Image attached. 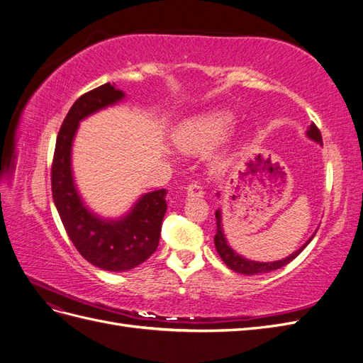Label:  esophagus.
<instances>
[{"label": "esophagus", "mask_w": 363, "mask_h": 363, "mask_svg": "<svg viewBox=\"0 0 363 363\" xmlns=\"http://www.w3.org/2000/svg\"><path fill=\"white\" fill-rule=\"evenodd\" d=\"M186 195L188 196H203L204 191H203V186L200 183H191L188 188H186Z\"/></svg>", "instance_id": "esophagus-1"}]
</instances>
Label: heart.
Wrapping results in <instances>:
<instances>
[{
    "instance_id": "1",
    "label": "heart",
    "mask_w": 363,
    "mask_h": 363,
    "mask_svg": "<svg viewBox=\"0 0 363 363\" xmlns=\"http://www.w3.org/2000/svg\"><path fill=\"white\" fill-rule=\"evenodd\" d=\"M235 127V116L225 111H213L182 123L175 131V144L183 151L201 152L224 140Z\"/></svg>"
}]
</instances>
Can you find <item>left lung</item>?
Segmentation results:
<instances>
[{
    "label": "left lung",
    "instance_id": "obj_1",
    "mask_svg": "<svg viewBox=\"0 0 363 363\" xmlns=\"http://www.w3.org/2000/svg\"><path fill=\"white\" fill-rule=\"evenodd\" d=\"M307 138H311L312 140L318 142V144L323 145V138H321V131L318 130V127L315 124H311V127L307 128ZM219 195V194H218ZM215 218H216V235H215V247H216V251L219 257L223 259V262L225 263V265L233 269L235 272H239V274H245V276H255V274H263V272H269V271H274V269H279L284 265H288L289 262H292L296 256L300 255V252L309 245L311 240L313 239L315 233L312 235V238L307 240V242L300 247L298 250H296L295 252H292L291 256H288L286 259H281V260H276V262H255V260H250V259H245L240 255H238L236 251L232 250V247H230L227 244L225 240V236H224V232H223V218H221V211L215 212Z\"/></svg>",
    "mask_w": 363,
    "mask_h": 363
}]
</instances>
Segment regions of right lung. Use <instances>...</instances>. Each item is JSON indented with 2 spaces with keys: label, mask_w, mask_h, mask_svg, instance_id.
<instances>
[{
  "label": "right lung",
  "mask_w": 363,
  "mask_h": 363,
  "mask_svg": "<svg viewBox=\"0 0 363 363\" xmlns=\"http://www.w3.org/2000/svg\"><path fill=\"white\" fill-rule=\"evenodd\" d=\"M124 96L111 83L82 95L60 127L51 168L52 200L74 247L94 267L113 272L135 268L156 251L167 212V189L142 195L128 213L118 219L101 218L84 204L77 191L71 155L80 121Z\"/></svg>",
  "instance_id": "obj_1"
}]
</instances>
